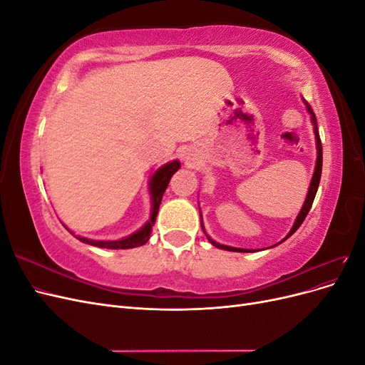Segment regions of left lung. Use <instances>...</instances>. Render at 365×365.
Masks as SVG:
<instances>
[{
	"label": "left lung",
	"mask_w": 365,
	"mask_h": 365,
	"mask_svg": "<svg viewBox=\"0 0 365 365\" xmlns=\"http://www.w3.org/2000/svg\"><path fill=\"white\" fill-rule=\"evenodd\" d=\"M306 103V108H307V113L311 114V120H312V125H314V132H315V140H317V164H315V172H314V176H312V181H311V185H309V190H307V196H306V201L300 210V213H298L295 222L291 228V231L288 235H286V237L283 240H286L288 237H291L295 231L298 230V227H300L303 224V220L306 219L309 210H311L312 207V202L315 200V195H317V190H318V185H319V180H322V169H323V148H322V140H319V134H318V128H317V118H315V114L312 111L311 105ZM204 228V227H202ZM208 237V236H207ZM208 240L212 242V245H215L216 248H220V250H227V251H236V252H251L254 250H244V248H235V247H228V245H220L217 244V242L212 240L208 237ZM282 240V242H283Z\"/></svg>",
	"instance_id": "1"
}]
</instances>
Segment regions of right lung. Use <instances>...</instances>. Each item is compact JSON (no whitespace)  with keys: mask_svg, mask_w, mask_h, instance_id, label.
Instances as JSON below:
<instances>
[{"mask_svg":"<svg viewBox=\"0 0 365 365\" xmlns=\"http://www.w3.org/2000/svg\"><path fill=\"white\" fill-rule=\"evenodd\" d=\"M181 168V164L178 160L170 161L168 164H164L163 168H160L155 173L152 175L150 182H149V189H150V200H152V210H150V219L148 222L143 225L135 233H132L130 236L120 239V240H93V239H86L82 236H76L73 231L70 233L79 239L83 244L93 245V247H98V248H108V250H128V248H135V247H141L145 245L146 242L150 237L152 233V225L155 224V219L158 215V208L163 200V195L168 189L169 181L172 178V175Z\"/></svg>","mask_w":365,"mask_h":365,"instance_id":"add662e5","label":"right lung"}]
</instances>
